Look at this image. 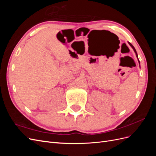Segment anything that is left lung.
<instances>
[{"label":"left lung","mask_w":156,"mask_h":156,"mask_svg":"<svg viewBox=\"0 0 156 156\" xmlns=\"http://www.w3.org/2000/svg\"><path fill=\"white\" fill-rule=\"evenodd\" d=\"M128 44H129V45L132 48H133V51H134V52L135 53V55H136V58H138V55H137V53H136V50H135V48L133 46V45H132L131 43H129V42H128ZM138 62H139V65H140V61H139V60L138 59Z\"/></svg>","instance_id":"8db88e82"}]
</instances>
